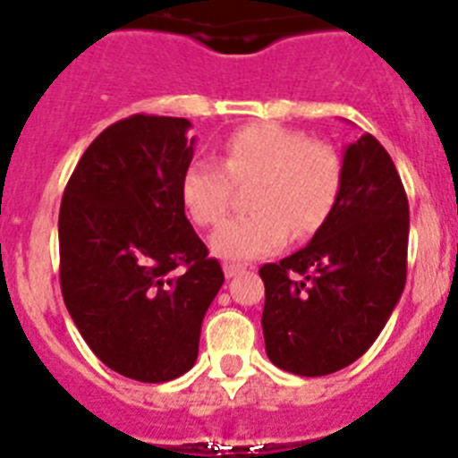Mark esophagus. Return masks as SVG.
Listing matches in <instances>:
<instances>
[{"mask_svg": "<svg viewBox=\"0 0 458 458\" xmlns=\"http://www.w3.org/2000/svg\"><path fill=\"white\" fill-rule=\"evenodd\" d=\"M242 273V266H236V264H225V275L226 277H233V275Z\"/></svg>", "mask_w": 458, "mask_h": 458, "instance_id": "1", "label": "esophagus"}]
</instances>
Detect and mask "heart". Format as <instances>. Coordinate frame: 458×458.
<instances>
[{
    "label": "heart",
    "instance_id": "heart-1",
    "mask_svg": "<svg viewBox=\"0 0 458 458\" xmlns=\"http://www.w3.org/2000/svg\"><path fill=\"white\" fill-rule=\"evenodd\" d=\"M250 213L233 216L210 245L232 261L264 257L289 238H307L330 217L342 192L344 165L330 144L279 123L242 125L222 144V165L194 157L181 176V199L197 225L225 217L233 183L252 181Z\"/></svg>",
    "mask_w": 458,
    "mask_h": 458
}]
</instances>
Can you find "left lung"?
Returning <instances> with one entry per match:
<instances>
[{"label": "left lung", "instance_id": "left-lung-1", "mask_svg": "<svg viewBox=\"0 0 458 458\" xmlns=\"http://www.w3.org/2000/svg\"><path fill=\"white\" fill-rule=\"evenodd\" d=\"M342 192L310 245L259 275L266 353L295 376H326L367 353L406 286L408 197L374 135L344 151Z\"/></svg>", "mask_w": 458, "mask_h": 458}]
</instances>
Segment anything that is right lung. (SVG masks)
Here are the masks:
<instances>
[{
	"label": "right lung",
	"mask_w": 458,
	"mask_h": 458,
	"mask_svg": "<svg viewBox=\"0 0 458 458\" xmlns=\"http://www.w3.org/2000/svg\"><path fill=\"white\" fill-rule=\"evenodd\" d=\"M190 121L132 114L105 128L71 174L59 208V282L96 358L125 378L192 369L201 321L225 282L185 217Z\"/></svg>",
	"instance_id": "obj_1"
}]
</instances>
